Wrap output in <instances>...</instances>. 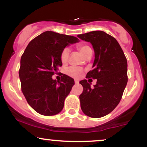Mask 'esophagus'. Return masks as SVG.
I'll list each match as a JSON object with an SVG mask.
<instances>
[{
  "instance_id": "1",
  "label": "esophagus",
  "mask_w": 147,
  "mask_h": 147,
  "mask_svg": "<svg viewBox=\"0 0 147 147\" xmlns=\"http://www.w3.org/2000/svg\"><path fill=\"white\" fill-rule=\"evenodd\" d=\"M75 84H78L79 83V81L77 80V79H75Z\"/></svg>"
}]
</instances>
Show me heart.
Masks as SVG:
<instances>
[{"label": "heart", "instance_id": "heart-1", "mask_svg": "<svg viewBox=\"0 0 147 147\" xmlns=\"http://www.w3.org/2000/svg\"><path fill=\"white\" fill-rule=\"evenodd\" d=\"M77 49H78L79 51L81 52V54L84 57H86L89 54V52H92V50H91L90 47L85 44L78 45H77ZM69 54H70V50L68 48H65L62 50L60 55L61 61L62 62V63H66L68 59ZM65 72H66L67 75H68L72 77H74V78H79V77H82V73H83L82 69L78 68V67H70V68L67 69Z\"/></svg>", "mask_w": 147, "mask_h": 147}]
</instances>
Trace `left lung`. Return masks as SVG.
Instances as JSON below:
<instances>
[{"instance_id":"8db88e82","label":"left lung","mask_w":147,"mask_h":147,"mask_svg":"<svg viewBox=\"0 0 147 147\" xmlns=\"http://www.w3.org/2000/svg\"><path fill=\"white\" fill-rule=\"evenodd\" d=\"M79 38L90 42L95 52L92 68L87 73L88 80L97 79L94 88L86 79L79 82L83 92L79 95L81 109L90 117L109 114L118 105L128 82L127 61L117 40L103 31L79 34Z\"/></svg>"}]
</instances>
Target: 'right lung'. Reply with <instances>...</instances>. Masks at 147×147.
Here are the masks:
<instances>
[{"label":"right lung","instance_id":"add662e5","mask_svg":"<svg viewBox=\"0 0 147 147\" xmlns=\"http://www.w3.org/2000/svg\"><path fill=\"white\" fill-rule=\"evenodd\" d=\"M77 37L46 31L30 42L21 59L19 78L27 102L38 113L50 116L63 109L64 101L75 84L62 74L52 78L62 65L60 55L67 45L79 42Z\"/></svg>","mask_w":147,"mask_h":147}]
</instances>
